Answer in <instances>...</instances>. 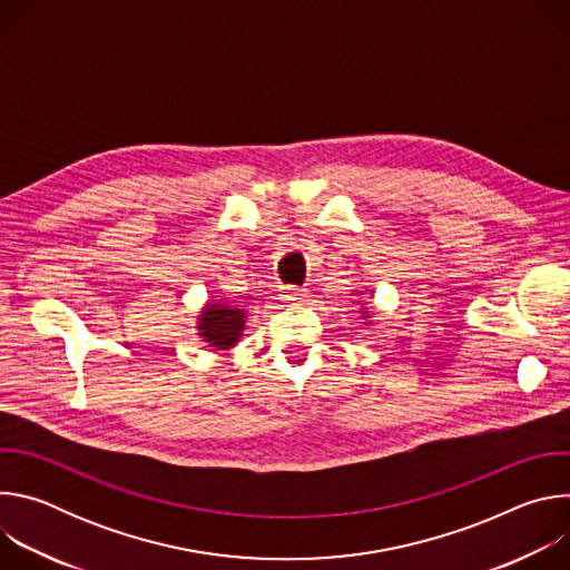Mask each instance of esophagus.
Returning a JSON list of instances; mask_svg holds the SVG:
<instances>
[{"mask_svg":"<svg viewBox=\"0 0 570 570\" xmlns=\"http://www.w3.org/2000/svg\"><path fill=\"white\" fill-rule=\"evenodd\" d=\"M282 299L288 302V304H302V302L308 299V291H304V288H286Z\"/></svg>","mask_w":570,"mask_h":570,"instance_id":"1","label":"esophagus"}]
</instances>
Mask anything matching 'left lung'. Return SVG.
I'll use <instances>...</instances> for the list:
<instances>
[{
  "mask_svg": "<svg viewBox=\"0 0 570 570\" xmlns=\"http://www.w3.org/2000/svg\"><path fill=\"white\" fill-rule=\"evenodd\" d=\"M372 315H374V313L367 308V302H363V299H361V317H363V324H365V327H372V324H374Z\"/></svg>",
  "mask_w": 570,
  "mask_h": 570,
  "instance_id": "obj_1",
  "label": "left lung"
}]
</instances>
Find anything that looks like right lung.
<instances>
[{
  "instance_id": "1",
  "label": "right lung",
  "mask_w": 570,
  "mask_h": 570,
  "mask_svg": "<svg viewBox=\"0 0 570 570\" xmlns=\"http://www.w3.org/2000/svg\"><path fill=\"white\" fill-rule=\"evenodd\" d=\"M248 311L225 302H207L196 317V332L212 352H229L246 332Z\"/></svg>"
}]
</instances>
